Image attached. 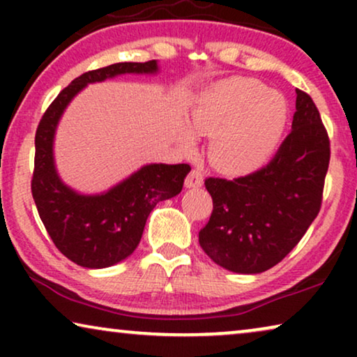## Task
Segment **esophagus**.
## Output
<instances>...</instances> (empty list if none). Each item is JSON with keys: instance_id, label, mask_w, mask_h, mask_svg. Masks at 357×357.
I'll return each instance as SVG.
<instances>
[{"instance_id": "obj_1", "label": "esophagus", "mask_w": 357, "mask_h": 357, "mask_svg": "<svg viewBox=\"0 0 357 357\" xmlns=\"http://www.w3.org/2000/svg\"><path fill=\"white\" fill-rule=\"evenodd\" d=\"M203 185V170L202 169H192V172L185 178V187L187 188H198Z\"/></svg>"}]
</instances>
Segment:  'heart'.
<instances>
[{
	"label": "heart",
	"instance_id": "obj_1",
	"mask_svg": "<svg viewBox=\"0 0 357 357\" xmlns=\"http://www.w3.org/2000/svg\"><path fill=\"white\" fill-rule=\"evenodd\" d=\"M284 121V102L255 79H232L216 87L193 112V128L216 135L211 158L229 172H247L265 162ZM192 144L187 138V146Z\"/></svg>",
	"mask_w": 357,
	"mask_h": 357
}]
</instances>
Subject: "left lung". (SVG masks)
Returning a JSON list of instances; mask_svg holds the SVG:
<instances>
[{
  "instance_id": "8db88e82",
  "label": "left lung",
  "mask_w": 357,
  "mask_h": 357,
  "mask_svg": "<svg viewBox=\"0 0 357 357\" xmlns=\"http://www.w3.org/2000/svg\"><path fill=\"white\" fill-rule=\"evenodd\" d=\"M296 94L292 130L270 162L232 180H204L213 213L199 245L229 271L253 275L278 265L321 208L330 138L312 97Z\"/></svg>"
}]
</instances>
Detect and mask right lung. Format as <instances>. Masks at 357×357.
<instances>
[{
	"mask_svg": "<svg viewBox=\"0 0 357 357\" xmlns=\"http://www.w3.org/2000/svg\"><path fill=\"white\" fill-rule=\"evenodd\" d=\"M155 60L115 63L71 81L48 105L36 131L32 197L55 247L76 265L107 268L135 252L155 204L182 192L188 164H149L104 195L86 197L68 188L53 164V136L70 100L89 82L125 73H155Z\"/></svg>",
	"mask_w": 357,
	"mask_h": 357,
	"instance_id": "obj_1",
	"label": "right lung"
}]
</instances>
